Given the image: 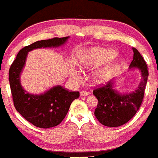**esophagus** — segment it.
<instances>
[{
	"instance_id": "esophagus-1",
	"label": "esophagus",
	"mask_w": 158,
	"mask_h": 158,
	"mask_svg": "<svg viewBox=\"0 0 158 158\" xmlns=\"http://www.w3.org/2000/svg\"><path fill=\"white\" fill-rule=\"evenodd\" d=\"M89 95V93L86 90L81 91V97H87Z\"/></svg>"
}]
</instances>
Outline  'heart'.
Listing matches in <instances>:
<instances>
[{"instance_id": "obj_1", "label": "heart", "mask_w": 158, "mask_h": 158, "mask_svg": "<svg viewBox=\"0 0 158 158\" xmlns=\"http://www.w3.org/2000/svg\"><path fill=\"white\" fill-rule=\"evenodd\" d=\"M116 55L115 51L111 49H94L89 53L84 58L82 66L86 69H93L100 67V65L110 61L114 58ZM113 73V68H105L99 71L95 74L96 81L97 82H103L107 81ZM76 78H78V74H74Z\"/></svg>"}]
</instances>
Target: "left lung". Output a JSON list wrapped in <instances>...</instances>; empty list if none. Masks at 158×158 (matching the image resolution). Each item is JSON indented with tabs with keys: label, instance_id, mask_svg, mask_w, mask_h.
<instances>
[{
	"label": "left lung",
	"instance_id": "8db88e82",
	"mask_svg": "<svg viewBox=\"0 0 158 158\" xmlns=\"http://www.w3.org/2000/svg\"><path fill=\"white\" fill-rule=\"evenodd\" d=\"M134 56L130 68L140 69L142 80L139 87L131 94H119L113 89V82L101 84L93 90L98 100L94 115L98 121L108 127H118L128 123L139 110L147 84L148 71L144 58L135 48H132Z\"/></svg>",
	"mask_w": 158,
	"mask_h": 158
}]
</instances>
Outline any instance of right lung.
Returning <instances> with one entry per match:
<instances>
[{"label": "right lung", "mask_w": 158, "mask_h": 158, "mask_svg": "<svg viewBox=\"0 0 158 158\" xmlns=\"http://www.w3.org/2000/svg\"><path fill=\"white\" fill-rule=\"evenodd\" d=\"M68 36L41 40L25 46L19 52L9 70V81L14 105L17 111L29 123L39 128H48L62 122L74 100L78 98V91H71L56 86L44 94L32 95L21 87L19 74L25 64L28 52L34 48L56 47L63 45Z\"/></svg>", "instance_id": "add662e5"}]
</instances>
